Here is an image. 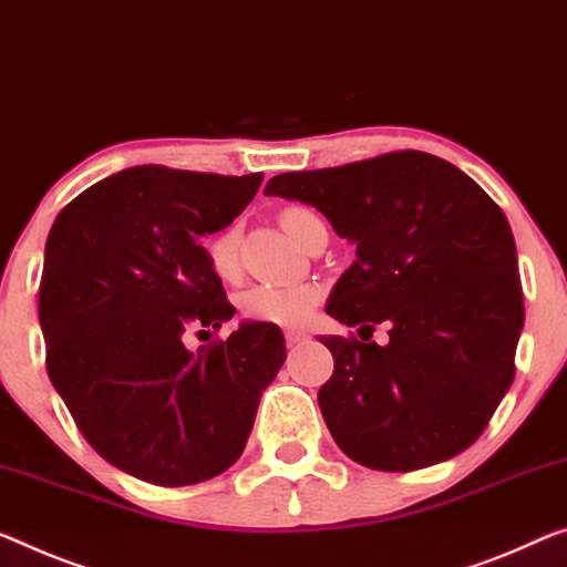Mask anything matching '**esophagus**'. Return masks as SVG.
I'll use <instances>...</instances> for the list:
<instances>
[{
  "mask_svg": "<svg viewBox=\"0 0 567 567\" xmlns=\"http://www.w3.org/2000/svg\"><path fill=\"white\" fill-rule=\"evenodd\" d=\"M307 339H309L307 332H299V329H286V344H289V347L307 342Z\"/></svg>",
  "mask_w": 567,
  "mask_h": 567,
  "instance_id": "34e87169",
  "label": "esophagus"
}]
</instances>
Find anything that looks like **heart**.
<instances>
[{
  "instance_id": "b5f03b06",
  "label": "heart",
  "mask_w": 567,
  "mask_h": 567,
  "mask_svg": "<svg viewBox=\"0 0 567 567\" xmlns=\"http://www.w3.org/2000/svg\"><path fill=\"white\" fill-rule=\"evenodd\" d=\"M313 220H319V217L307 210V207H286L281 213L284 230L293 240H299L301 233ZM238 225L230 223L223 230H217L210 243H207V258H210L213 271L220 278L238 276ZM319 296L321 291L313 284H258L240 296V309L250 319L266 321V324L296 327L311 317L319 303Z\"/></svg>"
}]
</instances>
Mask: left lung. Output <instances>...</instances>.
<instances>
[{
	"label": "left lung",
	"mask_w": 567,
	"mask_h": 567,
	"mask_svg": "<svg viewBox=\"0 0 567 567\" xmlns=\"http://www.w3.org/2000/svg\"><path fill=\"white\" fill-rule=\"evenodd\" d=\"M266 195L311 205L354 246L327 313L388 346L321 337L334 374L319 408L337 446L378 472H415L466 451L515 378L525 324L509 223L468 174L393 152L286 172Z\"/></svg>",
	"instance_id": "8db88e82"
}]
</instances>
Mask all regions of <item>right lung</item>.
Wrapping results in <instances>:
<instances>
[{"mask_svg": "<svg viewBox=\"0 0 567 567\" xmlns=\"http://www.w3.org/2000/svg\"><path fill=\"white\" fill-rule=\"evenodd\" d=\"M260 174L128 167L52 223L40 284L48 374L91 446L159 486L207 482L246 449L260 393L286 360L281 329L233 319L203 238L238 217Z\"/></svg>", "mask_w": 567, "mask_h": 567, "instance_id": "add662e5", "label": "right lung"}]
</instances>
